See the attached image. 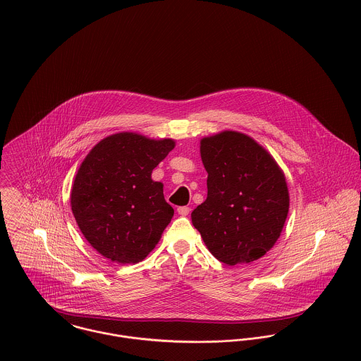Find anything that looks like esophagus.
Masks as SVG:
<instances>
[{"label":"esophagus","mask_w":361,"mask_h":361,"mask_svg":"<svg viewBox=\"0 0 361 361\" xmlns=\"http://www.w3.org/2000/svg\"><path fill=\"white\" fill-rule=\"evenodd\" d=\"M178 212H179L182 216H186V215H189V212H190V208L186 206L179 207V208H178Z\"/></svg>","instance_id":"obj_1"}]
</instances>
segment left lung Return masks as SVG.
Returning a JSON list of instances; mask_svg holds the SVG:
<instances>
[{
	"instance_id": "obj_1",
	"label": "left lung",
	"mask_w": 361,
	"mask_h": 361,
	"mask_svg": "<svg viewBox=\"0 0 361 361\" xmlns=\"http://www.w3.org/2000/svg\"><path fill=\"white\" fill-rule=\"evenodd\" d=\"M207 199L192 212L212 256L228 265L262 257L278 240L289 211L285 176L252 137L226 130L200 143Z\"/></svg>"
}]
</instances>
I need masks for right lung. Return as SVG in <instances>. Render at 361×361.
Returning a JSON list of instances; mask_svg holds the SVG:
<instances>
[{
	"instance_id": "right-lung-1",
	"label": "right lung",
	"mask_w": 361,
	"mask_h": 361,
	"mask_svg": "<svg viewBox=\"0 0 361 361\" xmlns=\"http://www.w3.org/2000/svg\"><path fill=\"white\" fill-rule=\"evenodd\" d=\"M173 147L172 139L125 132L105 137L82 162L71 193L72 212L104 257L136 264L154 249L173 208L152 172Z\"/></svg>"
}]
</instances>
